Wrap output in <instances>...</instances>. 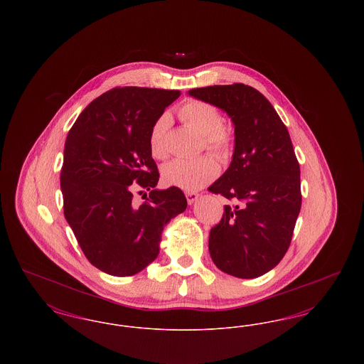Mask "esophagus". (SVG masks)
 <instances>
[{"label":"esophagus","mask_w":364,"mask_h":364,"mask_svg":"<svg viewBox=\"0 0 364 364\" xmlns=\"http://www.w3.org/2000/svg\"><path fill=\"white\" fill-rule=\"evenodd\" d=\"M186 196H187V202H188V205H192V203H195V202L198 200V198H199V193H198V192H192V191H188V192H186Z\"/></svg>","instance_id":"esophagus-1"}]
</instances>
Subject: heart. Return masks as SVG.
I'll return each mask as SVG.
<instances>
[{
	"instance_id": "1",
	"label": "heart",
	"mask_w": 364,
	"mask_h": 364,
	"mask_svg": "<svg viewBox=\"0 0 364 364\" xmlns=\"http://www.w3.org/2000/svg\"><path fill=\"white\" fill-rule=\"evenodd\" d=\"M178 117L187 124L196 134H199L208 150L218 154H224L230 144L232 138L228 129L224 128L223 114L213 105L203 101H188L178 109ZM171 125L168 114H162L156 119L149 136V146L151 156L162 159L168 156L166 134ZM218 174V165L211 156H203L195 159L177 158L165 165L162 176L164 180L181 190H198L206 183L215 178Z\"/></svg>"
}]
</instances>
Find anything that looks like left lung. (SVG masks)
I'll return each instance as SVG.
<instances>
[{
	"instance_id": "left-lung-1",
	"label": "left lung",
	"mask_w": 364,
	"mask_h": 364,
	"mask_svg": "<svg viewBox=\"0 0 364 364\" xmlns=\"http://www.w3.org/2000/svg\"><path fill=\"white\" fill-rule=\"evenodd\" d=\"M188 94L223 109L235 125L232 162L208 187L233 202L210 230L211 259L233 277H259L288 251L301 206L300 166L289 132L254 87L208 86Z\"/></svg>"
}]
</instances>
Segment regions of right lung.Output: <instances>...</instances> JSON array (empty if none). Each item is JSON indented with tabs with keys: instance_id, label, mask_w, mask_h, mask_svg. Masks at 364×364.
Listing matches in <instances>:
<instances>
[{
	"instance_id": "obj_1",
	"label": "right lung",
	"mask_w": 364,
	"mask_h": 364,
	"mask_svg": "<svg viewBox=\"0 0 364 364\" xmlns=\"http://www.w3.org/2000/svg\"><path fill=\"white\" fill-rule=\"evenodd\" d=\"M177 90L116 87L95 98L72 125L64 149V215L87 259L106 274L134 276L159 254L164 226L187 208L177 187L159 180L149 136ZM136 188L150 190L141 205Z\"/></svg>"
}]
</instances>
